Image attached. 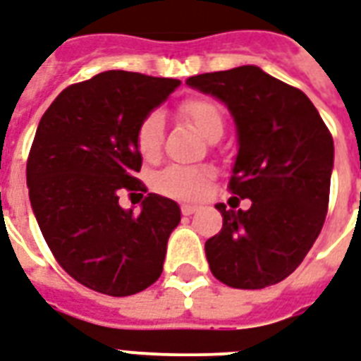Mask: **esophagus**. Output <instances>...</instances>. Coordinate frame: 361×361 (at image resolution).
<instances>
[{
	"label": "esophagus",
	"mask_w": 361,
	"mask_h": 361,
	"mask_svg": "<svg viewBox=\"0 0 361 361\" xmlns=\"http://www.w3.org/2000/svg\"><path fill=\"white\" fill-rule=\"evenodd\" d=\"M197 210H199V206H195V204H183V206H181V214H183V216H191V214H195Z\"/></svg>",
	"instance_id": "34e87169"
}]
</instances>
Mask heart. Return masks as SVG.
I'll return each mask as SVG.
<instances>
[{"label":"heart","instance_id":"b5f03b06","mask_svg":"<svg viewBox=\"0 0 361 361\" xmlns=\"http://www.w3.org/2000/svg\"><path fill=\"white\" fill-rule=\"evenodd\" d=\"M181 117L189 121L202 136L210 142L214 137H221L225 128V117L221 107L208 98H191L181 104ZM162 137H164V119L161 111H151L142 119L136 130L137 153L145 161H155L161 155ZM210 172L189 166H166L159 174L153 176V187L162 195L192 199L204 191Z\"/></svg>","mask_w":361,"mask_h":361}]
</instances>
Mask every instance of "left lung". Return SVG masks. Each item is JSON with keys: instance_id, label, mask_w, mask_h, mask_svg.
<instances>
[{"instance_id": "left-lung-1", "label": "left lung", "mask_w": 361, "mask_h": 361, "mask_svg": "<svg viewBox=\"0 0 361 361\" xmlns=\"http://www.w3.org/2000/svg\"><path fill=\"white\" fill-rule=\"evenodd\" d=\"M187 85L224 102L233 115L238 153L229 189L252 200L247 210L216 206L224 227L204 244L212 274L238 290L279 284L320 235L334 137L305 92L257 66L189 77Z\"/></svg>"}]
</instances>
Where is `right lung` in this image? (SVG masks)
<instances>
[{
	"instance_id": "add662e5",
	"label": "right lung",
	"mask_w": 361,
	"mask_h": 361,
	"mask_svg": "<svg viewBox=\"0 0 361 361\" xmlns=\"http://www.w3.org/2000/svg\"><path fill=\"white\" fill-rule=\"evenodd\" d=\"M178 87L102 71L62 90L41 117L26 166L32 210L60 267L90 290L134 295L161 276L180 206L149 192L140 212L125 210L119 195L147 191L136 178L137 125Z\"/></svg>"
}]
</instances>
